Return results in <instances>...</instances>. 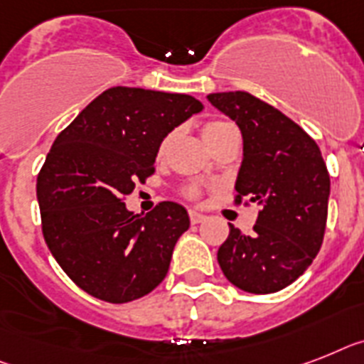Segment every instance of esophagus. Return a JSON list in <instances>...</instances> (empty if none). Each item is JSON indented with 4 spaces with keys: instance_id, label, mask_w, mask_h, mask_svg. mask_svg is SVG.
<instances>
[{
    "instance_id": "1",
    "label": "esophagus",
    "mask_w": 364,
    "mask_h": 364,
    "mask_svg": "<svg viewBox=\"0 0 364 364\" xmlns=\"http://www.w3.org/2000/svg\"><path fill=\"white\" fill-rule=\"evenodd\" d=\"M189 221H191L193 225L203 223L204 214H200V212H195V210H189Z\"/></svg>"
}]
</instances>
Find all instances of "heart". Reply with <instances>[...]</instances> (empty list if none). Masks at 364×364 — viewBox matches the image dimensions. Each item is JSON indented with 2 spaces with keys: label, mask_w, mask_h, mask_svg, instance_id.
I'll use <instances>...</instances> for the list:
<instances>
[{
  "label": "heart",
  "mask_w": 364,
  "mask_h": 364,
  "mask_svg": "<svg viewBox=\"0 0 364 364\" xmlns=\"http://www.w3.org/2000/svg\"><path fill=\"white\" fill-rule=\"evenodd\" d=\"M229 122H223V121H212V122H206V124L203 126V137H204V141H206V143H208V146L212 145V143H214L215 139H218L219 135L223 134L225 130H227V128H229ZM169 143H171V135H167V137H165L164 141H161L160 143V146H158V156H165V152H167V149H169ZM189 193V197H197V195H199V191H197V189H189L188 191Z\"/></svg>",
  "instance_id": "b5f03b06"
}]
</instances>
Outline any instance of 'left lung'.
<instances>
[{
  "instance_id": "obj_1",
  "label": "left lung",
  "mask_w": 364,
  "mask_h": 364,
  "mask_svg": "<svg viewBox=\"0 0 364 364\" xmlns=\"http://www.w3.org/2000/svg\"><path fill=\"white\" fill-rule=\"evenodd\" d=\"M243 137L236 203H258L251 236L230 227L218 262L234 287L273 294L309 268L323 242L329 173L316 141L281 111L243 91L208 95Z\"/></svg>"
}]
</instances>
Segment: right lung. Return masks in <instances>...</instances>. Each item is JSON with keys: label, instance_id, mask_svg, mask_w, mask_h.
<instances>
[{"label": "right lung", "instance_id": "add662e5", "mask_svg": "<svg viewBox=\"0 0 364 364\" xmlns=\"http://www.w3.org/2000/svg\"><path fill=\"white\" fill-rule=\"evenodd\" d=\"M203 107L189 95L111 87L57 135L37 176L42 234L81 290L128 303L165 279L188 212L164 200L141 218L124 197L154 173L167 134Z\"/></svg>", "mask_w": 364, "mask_h": 364}]
</instances>
